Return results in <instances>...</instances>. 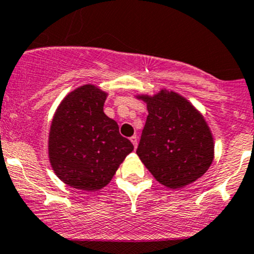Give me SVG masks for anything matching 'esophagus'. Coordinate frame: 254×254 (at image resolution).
Listing matches in <instances>:
<instances>
[{
    "mask_svg": "<svg viewBox=\"0 0 254 254\" xmlns=\"http://www.w3.org/2000/svg\"><path fill=\"white\" fill-rule=\"evenodd\" d=\"M130 141L132 142V145H134L135 148L137 147V137L136 136H131V137H130Z\"/></svg>",
    "mask_w": 254,
    "mask_h": 254,
    "instance_id": "obj_1",
    "label": "esophagus"
}]
</instances>
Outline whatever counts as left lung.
<instances>
[{
  "label": "left lung",
  "instance_id": "8db88e82",
  "mask_svg": "<svg viewBox=\"0 0 254 254\" xmlns=\"http://www.w3.org/2000/svg\"><path fill=\"white\" fill-rule=\"evenodd\" d=\"M136 98L148 112L136 150L141 162L167 188L194 183L215 156L214 136L204 115L186 97L166 88Z\"/></svg>",
  "mask_w": 254,
  "mask_h": 254
}]
</instances>
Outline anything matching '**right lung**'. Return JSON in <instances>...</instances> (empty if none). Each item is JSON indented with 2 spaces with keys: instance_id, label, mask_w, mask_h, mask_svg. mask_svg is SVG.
Returning a JSON list of instances; mask_svg holds the SVG:
<instances>
[{
  "instance_id": "add662e5",
  "label": "right lung",
  "mask_w": 254,
  "mask_h": 254,
  "mask_svg": "<svg viewBox=\"0 0 254 254\" xmlns=\"http://www.w3.org/2000/svg\"><path fill=\"white\" fill-rule=\"evenodd\" d=\"M108 93L96 84L79 86L64 97L49 130L48 153L60 181L79 190L103 189L127 155L130 140L103 112Z\"/></svg>"
}]
</instances>
